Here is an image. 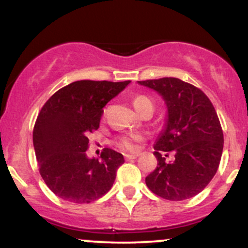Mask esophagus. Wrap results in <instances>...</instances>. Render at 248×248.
Segmentation results:
<instances>
[{
	"label": "esophagus",
	"mask_w": 248,
	"mask_h": 248,
	"mask_svg": "<svg viewBox=\"0 0 248 248\" xmlns=\"http://www.w3.org/2000/svg\"><path fill=\"white\" fill-rule=\"evenodd\" d=\"M124 157H126V160H135L139 157V154H126Z\"/></svg>",
	"instance_id": "34e87169"
}]
</instances>
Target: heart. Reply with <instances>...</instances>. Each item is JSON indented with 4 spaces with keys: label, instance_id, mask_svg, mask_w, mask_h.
Returning <instances> with one entry per match:
<instances>
[{
    "label": "heart",
    "instance_id": "1",
    "mask_svg": "<svg viewBox=\"0 0 248 248\" xmlns=\"http://www.w3.org/2000/svg\"><path fill=\"white\" fill-rule=\"evenodd\" d=\"M133 106L136 110H138V113H140L141 110H143L146 107L154 106V104L152 99H149L146 95H136L135 98L133 99ZM140 140L141 135H139V134H130V135L124 136L120 140V142H119V144H120L122 148H124V149L132 150L135 148L136 142Z\"/></svg>",
    "mask_w": 248,
    "mask_h": 248
}]
</instances>
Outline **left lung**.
<instances>
[{"mask_svg": "<svg viewBox=\"0 0 248 248\" xmlns=\"http://www.w3.org/2000/svg\"><path fill=\"white\" fill-rule=\"evenodd\" d=\"M138 84L157 92L167 106L164 127L154 144L157 167L146 177L147 186L169 201L198 195L216 175L223 154V130L215 107L199 88L178 78ZM162 151H175V160L168 164Z\"/></svg>", "mask_w": 248, "mask_h": 248, "instance_id": "8db88e82", "label": "left lung"}]
</instances>
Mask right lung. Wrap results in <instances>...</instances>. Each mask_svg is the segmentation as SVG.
Masks as SVG:
<instances>
[{
    "label": "right lung",
    "mask_w": 248,
    "mask_h": 248,
    "mask_svg": "<svg viewBox=\"0 0 248 248\" xmlns=\"http://www.w3.org/2000/svg\"><path fill=\"white\" fill-rule=\"evenodd\" d=\"M130 80H79L61 88L45 102L33 128L39 172L55 195L71 203L101 198L113 186L122 154L106 148L101 160L86 155L87 134L98 129L102 108Z\"/></svg>",
    "instance_id": "add662e5"
}]
</instances>
